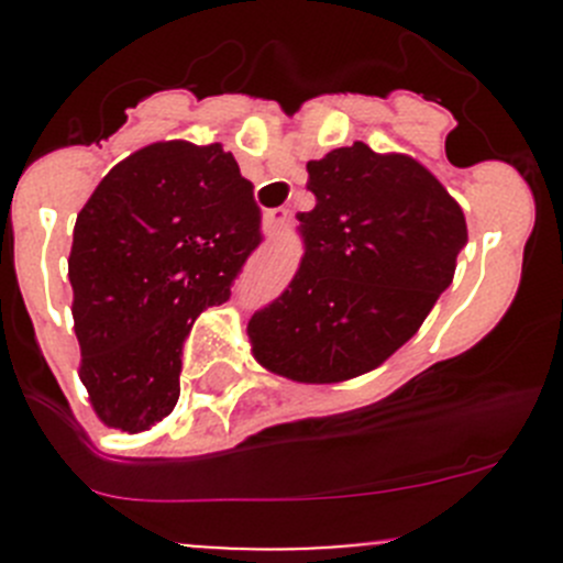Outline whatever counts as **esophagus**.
Returning a JSON list of instances; mask_svg holds the SVG:
<instances>
[{
	"mask_svg": "<svg viewBox=\"0 0 563 563\" xmlns=\"http://www.w3.org/2000/svg\"><path fill=\"white\" fill-rule=\"evenodd\" d=\"M288 220V209H269V212L264 214V231L266 234H277V231L286 225Z\"/></svg>",
	"mask_w": 563,
	"mask_h": 563,
	"instance_id": "obj_1",
	"label": "esophagus"
}]
</instances>
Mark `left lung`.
Segmentation results:
<instances>
[{
	"instance_id": "1",
	"label": "left lung",
	"mask_w": 563,
	"mask_h": 563,
	"mask_svg": "<svg viewBox=\"0 0 563 563\" xmlns=\"http://www.w3.org/2000/svg\"><path fill=\"white\" fill-rule=\"evenodd\" d=\"M316 207L283 297L247 323L255 362L299 384H338L417 334L468 242L463 209L411 155L354 141L308 163Z\"/></svg>"
}]
</instances>
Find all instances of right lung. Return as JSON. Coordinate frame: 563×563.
Segmentation results:
<instances>
[{"instance_id": "right-lung-1", "label": "right lung", "mask_w": 563, "mask_h": 563, "mask_svg": "<svg viewBox=\"0 0 563 563\" xmlns=\"http://www.w3.org/2000/svg\"><path fill=\"white\" fill-rule=\"evenodd\" d=\"M258 242L253 185L220 144L157 141L100 179L67 258L78 376L100 422L141 433L174 411L181 343Z\"/></svg>"}]
</instances>
